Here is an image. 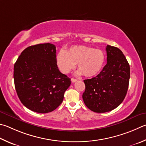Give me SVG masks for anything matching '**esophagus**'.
<instances>
[{
    "label": "esophagus",
    "instance_id": "1",
    "mask_svg": "<svg viewBox=\"0 0 146 146\" xmlns=\"http://www.w3.org/2000/svg\"><path fill=\"white\" fill-rule=\"evenodd\" d=\"M71 82H73V83H74V82H75L76 81H77L78 80H77V79H75V78H71Z\"/></svg>",
    "mask_w": 146,
    "mask_h": 146
}]
</instances>
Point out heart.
<instances>
[{
  "instance_id": "heart-1",
  "label": "heart",
  "mask_w": 146,
  "mask_h": 146,
  "mask_svg": "<svg viewBox=\"0 0 146 146\" xmlns=\"http://www.w3.org/2000/svg\"><path fill=\"white\" fill-rule=\"evenodd\" d=\"M105 57L102 50L86 46H74L64 52L60 50L56 63L62 73L68 74L77 64L78 75L92 76L97 75L104 64Z\"/></svg>"
}]
</instances>
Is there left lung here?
Segmentation results:
<instances>
[{
    "mask_svg": "<svg viewBox=\"0 0 146 146\" xmlns=\"http://www.w3.org/2000/svg\"><path fill=\"white\" fill-rule=\"evenodd\" d=\"M107 63L95 77L84 80L82 95L85 105L94 112L104 113L117 108L128 91L130 68L118 48L107 45Z\"/></svg>",
    "mask_w": 146,
    "mask_h": 146,
    "instance_id": "8db88e82",
    "label": "left lung"
}]
</instances>
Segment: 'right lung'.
I'll list each match as a JSON object with an SVG mask.
<instances>
[{
  "mask_svg": "<svg viewBox=\"0 0 146 146\" xmlns=\"http://www.w3.org/2000/svg\"><path fill=\"white\" fill-rule=\"evenodd\" d=\"M16 91L22 104L34 112L48 113L59 107L71 79L60 72L56 48L51 43L30 46L14 65Z\"/></svg>",
  "mask_w": 146,
  "mask_h": 146,
  "instance_id": "obj_1",
  "label": "right lung"
}]
</instances>
